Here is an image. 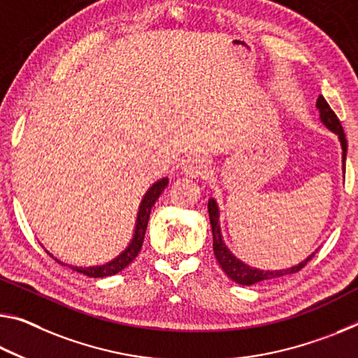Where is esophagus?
<instances>
[{
  "label": "esophagus",
  "mask_w": 358,
  "mask_h": 358,
  "mask_svg": "<svg viewBox=\"0 0 358 358\" xmlns=\"http://www.w3.org/2000/svg\"><path fill=\"white\" fill-rule=\"evenodd\" d=\"M207 162L201 157H191L183 164V172L186 177L197 178L202 177L203 173H207Z\"/></svg>",
  "instance_id": "obj_1"
}]
</instances>
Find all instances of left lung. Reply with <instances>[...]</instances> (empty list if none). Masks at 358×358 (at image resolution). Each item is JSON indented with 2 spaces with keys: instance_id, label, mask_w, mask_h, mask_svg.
Listing matches in <instances>:
<instances>
[{
  "instance_id": "left-lung-1",
  "label": "left lung",
  "mask_w": 358,
  "mask_h": 358,
  "mask_svg": "<svg viewBox=\"0 0 358 358\" xmlns=\"http://www.w3.org/2000/svg\"><path fill=\"white\" fill-rule=\"evenodd\" d=\"M317 108L320 111V121L325 124L327 129H330L331 132H334L339 137V141H341L343 146V167L345 166V152H348V140H345V134L343 130L341 122H339L338 116L334 115V111L330 108V105L327 103V100L322 97L317 99ZM345 169V167H344ZM208 217H210V224H212V234H213V252L215 257H217L218 263L221 266L231 280H234L241 285H253V283L263 282V280H271V279H277V277H283L288 274H294V272L301 271L308 261L312 259L315 253H312L310 257L306 258L303 263H299L298 266H293L290 269H280V271H261L257 268H250V266L242 263L239 258H236L234 255L229 252V248L224 245L223 239H221V231H220V224H218V206L215 199L208 201Z\"/></svg>"
}]
</instances>
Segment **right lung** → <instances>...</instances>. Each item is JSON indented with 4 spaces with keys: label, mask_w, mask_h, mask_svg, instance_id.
<instances>
[{
    "label": "right lung",
    "mask_w": 358,
    "mask_h": 358,
    "mask_svg": "<svg viewBox=\"0 0 358 358\" xmlns=\"http://www.w3.org/2000/svg\"><path fill=\"white\" fill-rule=\"evenodd\" d=\"M167 183H169V178L157 180L156 183L152 185L148 191H146V194L143 196V199H141V202H140V210H138V215H137V224H135L134 239L130 241L129 247L121 255H119L117 258L110 261V263L101 264V266H90V268H78V266H70V268L73 271L81 272V274L87 275V277L113 275V274H117V272L122 271L124 268H127V266L132 263L135 258H137V255L141 250V245H143V239H145L146 226H148L151 208L156 203L157 197L162 194L164 189H166ZM50 257H52V255H50ZM55 261H57V263H60V261L57 258H55ZM60 264H64V263H60Z\"/></svg>",
    "instance_id": "right-lung-1"
}]
</instances>
